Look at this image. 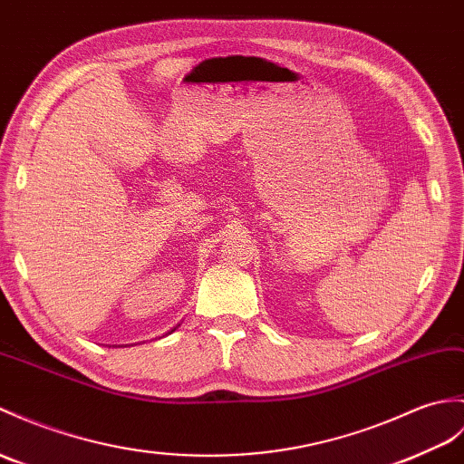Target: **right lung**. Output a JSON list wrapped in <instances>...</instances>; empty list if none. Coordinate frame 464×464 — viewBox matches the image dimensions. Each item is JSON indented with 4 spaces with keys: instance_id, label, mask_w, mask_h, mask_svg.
Instances as JSON below:
<instances>
[{
    "instance_id": "add662e5",
    "label": "right lung",
    "mask_w": 464,
    "mask_h": 464,
    "mask_svg": "<svg viewBox=\"0 0 464 464\" xmlns=\"http://www.w3.org/2000/svg\"><path fill=\"white\" fill-rule=\"evenodd\" d=\"M174 330H176V328H174Z\"/></svg>"
}]
</instances>
